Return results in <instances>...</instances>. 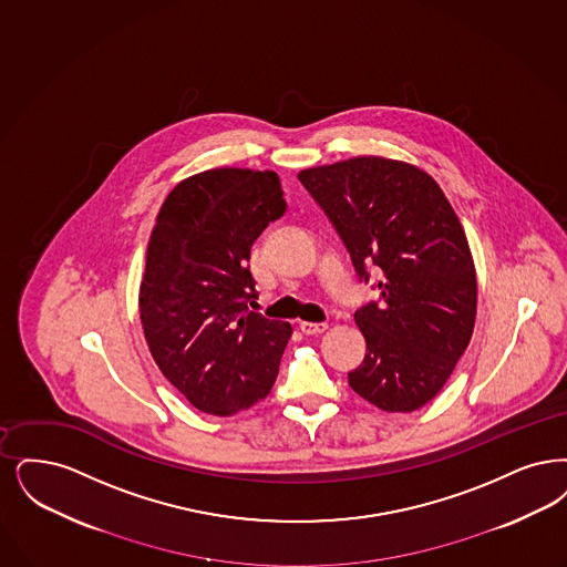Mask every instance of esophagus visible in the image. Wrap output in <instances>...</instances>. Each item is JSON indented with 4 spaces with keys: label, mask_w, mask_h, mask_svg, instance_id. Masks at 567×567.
I'll return each mask as SVG.
<instances>
[{
    "label": "esophagus",
    "mask_w": 567,
    "mask_h": 567,
    "mask_svg": "<svg viewBox=\"0 0 567 567\" xmlns=\"http://www.w3.org/2000/svg\"><path fill=\"white\" fill-rule=\"evenodd\" d=\"M327 322H308V320H301L299 322V329L306 333V336H317V333H322V331H327Z\"/></svg>",
    "instance_id": "34e87169"
}]
</instances>
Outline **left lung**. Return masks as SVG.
Segmentation results:
<instances>
[{
    "instance_id": "obj_1",
    "label": "left lung",
    "mask_w": 567,
    "mask_h": 567,
    "mask_svg": "<svg viewBox=\"0 0 567 567\" xmlns=\"http://www.w3.org/2000/svg\"><path fill=\"white\" fill-rule=\"evenodd\" d=\"M361 278L378 266L382 303L354 318L367 341L350 388L388 413L424 408L473 338L476 270L464 227L431 175L403 159L357 156L299 171Z\"/></svg>"
}]
</instances>
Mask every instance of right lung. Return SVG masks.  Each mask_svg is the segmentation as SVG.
I'll use <instances>...</instances> for the list:
<instances>
[{
    "label": "right lung",
    "instance_id": "right-lung-1",
    "mask_svg": "<svg viewBox=\"0 0 567 567\" xmlns=\"http://www.w3.org/2000/svg\"><path fill=\"white\" fill-rule=\"evenodd\" d=\"M285 213L274 171L208 168L177 183L152 229L138 287L143 336L164 378L227 417L272 390L293 327L249 312L250 247Z\"/></svg>",
    "mask_w": 567,
    "mask_h": 567
}]
</instances>
